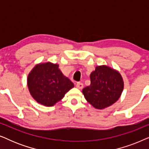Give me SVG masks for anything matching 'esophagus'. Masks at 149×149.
<instances>
[{
	"mask_svg": "<svg viewBox=\"0 0 149 149\" xmlns=\"http://www.w3.org/2000/svg\"><path fill=\"white\" fill-rule=\"evenodd\" d=\"M77 87L78 89H83V83H80V82H78L77 83Z\"/></svg>",
	"mask_w": 149,
	"mask_h": 149,
	"instance_id": "1",
	"label": "esophagus"
}]
</instances>
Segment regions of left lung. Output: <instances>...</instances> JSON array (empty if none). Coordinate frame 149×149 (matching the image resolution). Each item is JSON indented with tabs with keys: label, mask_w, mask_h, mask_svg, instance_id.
Segmentation results:
<instances>
[{
	"label": "left lung",
	"mask_w": 149,
	"mask_h": 149,
	"mask_svg": "<svg viewBox=\"0 0 149 149\" xmlns=\"http://www.w3.org/2000/svg\"><path fill=\"white\" fill-rule=\"evenodd\" d=\"M91 84L83 89L86 100L95 109L102 110L115 103L124 88L119 72L107 65L95 67L90 74Z\"/></svg>",
	"instance_id": "8db88e82"
}]
</instances>
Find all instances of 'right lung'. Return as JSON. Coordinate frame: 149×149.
<instances>
[{
	"label": "right lung",
	"instance_id": "right-lung-1",
	"mask_svg": "<svg viewBox=\"0 0 149 149\" xmlns=\"http://www.w3.org/2000/svg\"><path fill=\"white\" fill-rule=\"evenodd\" d=\"M27 85L34 100L45 107H53L74 86L59 64L50 62L35 65L28 75Z\"/></svg>",
	"mask_w": 149,
	"mask_h": 149
}]
</instances>
